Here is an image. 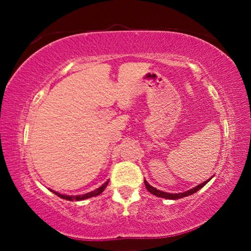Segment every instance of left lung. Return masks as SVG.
Listing matches in <instances>:
<instances>
[{"label": "left lung", "instance_id": "obj_1", "mask_svg": "<svg viewBox=\"0 0 251 251\" xmlns=\"http://www.w3.org/2000/svg\"><path fill=\"white\" fill-rule=\"evenodd\" d=\"M209 180H210V179H208V180L203 181V183L200 184V185H198L197 187H193V188H192V190H190V191H186V192H184V193H177V194H173V193H166V192H162V191H159V190H156L155 187L151 186V185H150L149 183H147L146 180H145V186H146L147 191H149L150 193H152V194H154V195H156V197H159V198H164V199H169V200H177V199H181V198L188 197V195H192V194H194L195 192H198L199 190H201V188L203 187L204 185L207 184Z\"/></svg>", "mask_w": 251, "mask_h": 251}]
</instances>
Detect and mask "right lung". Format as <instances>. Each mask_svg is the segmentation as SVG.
<instances>
[{
    "instance_id": "1",
    "label": "right lung",
    "mask_w": 251,
    "mask_h": 251,
    "mask_svg": "<svg viewBox=\"0 0 251 251\" xmlns=\"http://www.w3.org/2000/svg\"><path fill=\"white\" fill-rule=\"evenodd\" d=\"M107 184H108V180L106 181L105 184H102L100 187L99 188H97V190H95L94 192H90V193H87V194H83V195H76V197H74V195H64V194H60V193H58V192H54V191H52L54 194L56 195H58V197L59 198H61V199H65V200H68V201H80V200H85V199H89V198H92V197H97V195H99L101 193L102 191L105 190L106 188V186H107Z\"/></svg>"
}]
</instances>
